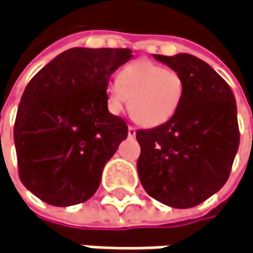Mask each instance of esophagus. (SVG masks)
Returning <instances> with one entry per match:
<instances>
[{
    "label": "esophagus",
    "mask_w": 253,
    "mask_h": 253,
    "mask_svg": "<svg viewBox=\"0 0 253 253\" xmlns=\"http://www.w3.org/2000/svg\"><path fill=\"white\" fill-rule=\"evenodd\" d=\"M135 134H137V129L134 128V126H128V137H135Z\"/></svg>",
    "instance_id": "34e87169"
}]
</instances>
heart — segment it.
<instances>
[{
  "label": "heart",
  "instance_id": "heart-1",
  "mask_svg": "<svg viewBox=\"0 0 253 253\" xmlns=\"http://www.w3.org/2000/svg\"><path fill=\"white\" fill-rule=\"evenodd\" d=\"M183 96V80L159 64L140 59L126 65L106 87L109 109L119 113L128 97L131 118L142 126H159L173 116Z\"/></svg>",
  "mask_w": 253,
  "mask_h": 253
}]
</instances>
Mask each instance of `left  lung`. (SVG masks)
<instances>
[{
	"instance_id": "obj_1",
	"label": "left lung",
	"mask_w": 253,
	"mask_h": 253,
	"mask_svg": "<svg viewBox=\"0 0 253 253\" xmlns=\"http://www.w3.org/2000/svg\"><path fill=\"white\" fill-rule=\"evenodd\" d=\"M183 80L173 116L153 129H138L137 170L145 192L165 206L191 208L223 188L239 148L235 96L203 59L153 55Z\"/></svg>"
}]
</instances>
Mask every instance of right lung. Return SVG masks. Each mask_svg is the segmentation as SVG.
I'll use <instances>...</instances> for the list:
<instances>
[{
	"mask_svg": "<svg viewBox=\"0 0 253 253\" xmlns=\"http://www.w3.org/2000/svg\"><path fill=\"white\" fill-rule=\"evenodd\" d=\"M131 49L71 47L27 84L14 144L23 185L46 204L76 206L94 195L105 165L128 137L108 109L106 87Z\"/></svg>",
	"mask_w": 253,
	"mask_h": 253,
	"instance_id": "add662e5",
	"label": "right lung"
}]
</instances>
